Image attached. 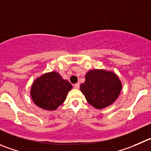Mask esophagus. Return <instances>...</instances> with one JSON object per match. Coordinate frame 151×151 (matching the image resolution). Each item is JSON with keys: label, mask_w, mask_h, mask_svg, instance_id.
Returning a JSON list of instances; mask_svg holds the SVG:
<instances>
[{"label": "esophagus", "mask_w": 151, "mask_h": 151, "mask_svg": "<svg viewBox=\"0 0 151 151\" xmlns=\"http://www.w3.org/2000/svg\"><path fill=\"white\" fill-rule=\"evenodd\" d=\"M79 87H80V84H78V83H77V84H76L74 85V88L75 89H78V88H79Z\"/></svg>", "instance_id": "obj_1"}]
</instances>
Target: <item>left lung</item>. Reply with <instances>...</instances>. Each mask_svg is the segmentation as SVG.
Instances as JSON below:
<instances>
[{"instance_id":"obj_1","label":"left lung","mask_w":151,"mask_h":151,"mask_svg":"<svg viewBox=\"0 0 151 151\" xmlns=\"http://www.w3.org/2000/svg\"><path fill=\"white\" fill-rule=\"evenodd\" d=\"M80 89L89 104L97 109H102L117 99L122 84L113 72L93 70L86 74L85 81L81 84Z\"/></svg>"}]
</instances>
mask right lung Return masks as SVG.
Returning <instances> with one entry per match:
<instances>
[{"label": "right lung", "instance_id": "right-lung-1", "mask_svg": "<svg viewBox=\"0 0 151 151\" xmlns=\"http://www.w3.org/2000/svg\"><path fill=\"white\" fill-rule=\"evenodd\" d=\"M72 84L56 72L45 73L37 78L31 87L34 103L41 108L54 110L63 104Z\"/></svg>", "mask_w": 151, "mask_h": 151}]
</instances>
